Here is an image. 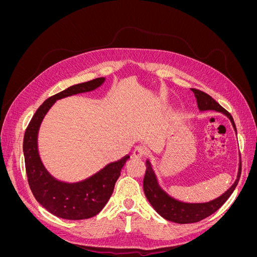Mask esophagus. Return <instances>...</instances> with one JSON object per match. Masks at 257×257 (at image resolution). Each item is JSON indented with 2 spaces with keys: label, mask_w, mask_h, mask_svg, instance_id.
<instances>
[{
  "label": "esophagus",
  "mask_w": 257,
  "mask_h": 257,
  "mask_svg": "<svg viewBox=\"0 0 257 257\" xmlns=\"http://www.w3.org/2000/svg\"><path fill=\"white\" fill-rule=\"evenodd\" d=\"M146 154H147V148H146L145 146H137V147L135 148L134 153H133L134 157L137 158V159L144 158Z\"/></svg>",
  "instance_id": "esophagus-1"
}]
</instances>
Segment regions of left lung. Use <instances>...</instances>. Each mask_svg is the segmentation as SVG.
Instances as JSON below:
<instances>
[{
    "mask_svg": "<svg viewBox=\"0 0 257 257\" xmlns=\"http://www.w3.org/2000/svg\"><path fill=\"white\" fill-rule=\"evenodd\" d=\"M192 91L194 92V95L196 97L197 105L200 111L215 110V111L224 113L225 115H227V118L230 120L232 126H234L237 133L234 119H232L231 114L227 110H225L219 103L215 102V100L211 96L208 95L207 93L197 89H192ZM146 166H147V169H146V175L144 178V191H145L147 199L149 200V203L155 209V211L164 217V219L175 223H179V224L199 222L201 220L206 219V217H208L209 215H211L212 213H214L216 210H219L236 189V186L239 182L240 175H241V161H240L236 181L226 192L222 194L220 197H217L211 201H208V203L191 204V203H183V201L177 200L173 197H170L168 194L165 191H163L161 186L159 185L157 176L154 174V170L152 169L151 163L149 160L146 162Z\"/></svg>",
    "mask_w": 257,
    "mask_h": 257,
    "instance_id": "obj_1",
    "label": "left lung"
}]
</instances>
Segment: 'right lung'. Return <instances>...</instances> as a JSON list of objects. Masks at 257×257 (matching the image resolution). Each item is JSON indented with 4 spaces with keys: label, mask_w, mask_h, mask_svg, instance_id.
<instances>
[{
    "label": "right lung",
    "mask_w": 257,
    "mask_h": 257,
    "mask_svg": "<svg viewBox=\"0 0 257 257\" xmlns=\"http://www.w3.org/2000/svg\"><path fill=\"white\" fill-rule=\"evenodd\" d=\"M105 81L104 77L72 85L46 99L30 121L23 138L28 182L34 197L45 209L66 220H84L96 215L109 200L121 169L130 155L110 163L83 181L65 183L54 179L45 168L37 149V135L45 114L57 99L95 90Z\"/></svg>",
    "instance_id": "obj_1"
}]
</instances>
